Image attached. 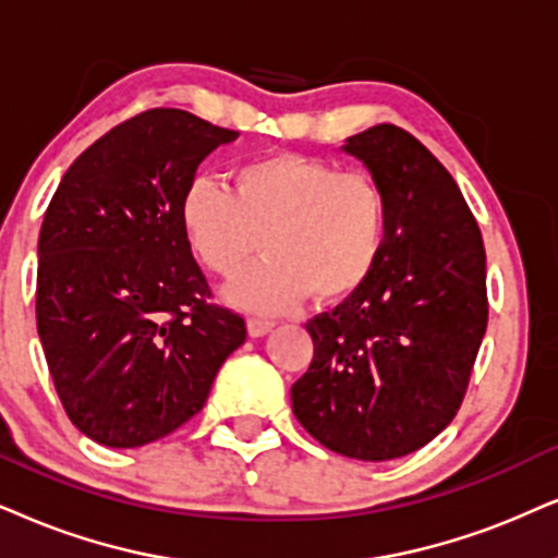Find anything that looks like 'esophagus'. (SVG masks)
Listing matches in <instances>:
<instances>
[{"label": "esophagus", "instance_id": "34e87169", "mask_svg": "<svg viewBox=\"0 0 558 558\" xmlns=\"http://www.w3.org/2000/svg\"><path fill=\"white\" fill-rule=\"evenodd\" d=\"M246 327H250V335L252 337H265L267 331L275 327L272 319H263V316H252L250 322H246Z\"/></svg>", "mask_w": 558, "mask_h": 558}]
</instances>
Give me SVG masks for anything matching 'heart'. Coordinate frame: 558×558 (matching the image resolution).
<instances>
[{"mask_svg":"<svg viewBox=\"0 0 558 558\" xmlns=\"http://www.w3.org/2000/svg\"><path fill=\"white\" fill-rule=\"evenodd\" d=\"M234 190L197 178L182 195L180 221L201 263L218 278L242 272L263 236L265 255L229 299L250 312H288L308 293L350 299L384 257L386 197L363 172H340L301 154H267L231 172Z\"/></svg>","mask_w":558,"mask_h":558,"instance_id":"b5f03b06","label":"heart"}]
</instances>
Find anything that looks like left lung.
I'll use <instances>...</instances> for the list:
<instances>
[{"mask_svg":"<svg viewBox=\"0 0 558 558\" xmlns=\"http://www.w3.org/2000/svg\"><path fill=\"white\" fill-rule=\"evenodd\" d=\"M342 149L386 197L384 257L361 291L306 324L314 361L291 401L324 448L391 461L461 407L489 316L486 255L456 180L412 133L380 123Z\"/></svg>","mask_w":558,"mask_h":558,"instance_id":"obj_1","label":"left lung"}]
</instances>
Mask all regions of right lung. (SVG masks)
<instances>
[{
	"mask_svg": "<svg viewBox=\"0 0 558 558\" xmlns=\"http://www.w3.org/2000/svg\"><path fill=\"white\" fill-rule=\"evenodd\" d=\"M236 131L154 108L97 138L56 187L38 239L35 319L69 420L138 448L206 404L244 319L210 303L182 231L195 169Z\"/></svg>",
	"mask_w": 558,
	"mask_h": 558,
	"instance_id": "add662e5",
	"label": "right lung"
}]
</instances>
